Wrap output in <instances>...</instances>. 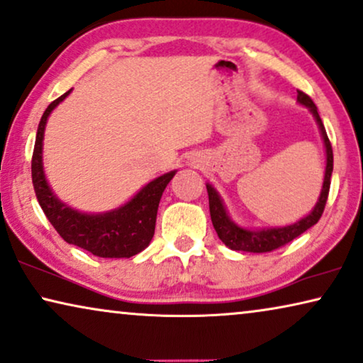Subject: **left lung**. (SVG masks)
I'll return each instance as SVG.
<instances>
[{
	"label": "left lung",
	"instance_id": "1",
	"mask_svg": "<svg viewBox=\"0 0 363 363\" xmlns=\"http://www.w3.org/2000/svg\"><path fill=\"white\" fill-rule=\"evenodd\" d=\"M298 101L306 106H309V110L313 111L325 145L328 164H325L324 184H323V191H320L319 201L315 203L314 211L311 212L308 217L301 218L299 222L293 223V225L268 228V230H247V228L235 225V223L230 220V217H228L225 207H223V203L220 201V197H218V194L216 192V189H213L211 184H207L208 208H211V218H212L213 228H216L218 238H220L228 248L237 250V252H250V253L273 252V250H278L284 247L286 243L293 242L296 237H299V235L304 233L308 228L315 225V223L319 222V218L323 217L325 202H328V197H329L330 176H333V167H334L333 146H330V141L328 138V133H325L323 120H320V116L318 113V106L314 105V101L311 100V96L306 95L304 91L298 90Z\"/></svg>",
	"mask_w": 363,
	"mask_h": 363
}]
</instances>
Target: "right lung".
Listing matches in <instances>:
<instances>
[{"mask_svg": "<svg viewBox=\"0 0 363 363\" xmlns=\"http://www.w3.org/2000/svg\"><path fill=\"white\" fill-rule=\"evenodd\" d=\"M70 94L65 91L62 96L54 100L45 108L39 121L38 135H35L33 161H30V174L35 197L43 208L48 220L70 245L86 250L100 258H130L135 257L150 245L155 235L157 206L161 196L176 171L151 181L141 189L135 197L123 207L106 213H80L59 201L49 189L43 169V140L48 116L55 106Z\"/></svg>", "mask_w": 363, "mask_h": 363, "instance_id": "right-lung-1", "label": "right lung"}]
</instances>
